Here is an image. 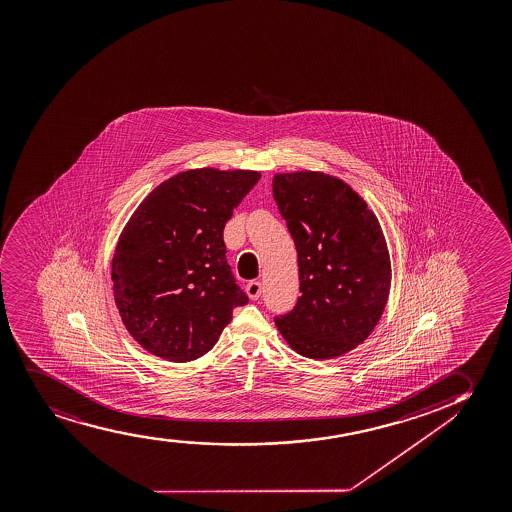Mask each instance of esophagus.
Returning a JSON list of instances; mask_svg holds the SVG:
<instances>
[{"instance_id": "obj_1", "label": "esophagus", "mask_w": 512, "mask_h": 512, "mask_svg": "<svg viewBox=\"0 0 512 512\" xmlns=\"http://www.w3.org/2000/svg\"><path fill=\"white\" fill-rule=\"evenodd\" d=\"M247 293L252 300H257L262 295V283L260 281H250L247 284Z\"/></svg>"}]
</instances>
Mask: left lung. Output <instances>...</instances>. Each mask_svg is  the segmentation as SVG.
Segmentation results:
<instances>
[{
	"mask_svg": "<svg viewBox=\"0 0 512 512\" xmlns=\"http://www.w3.org/2000/svg\"><path fill=\"white\" fill-rule=\"evenodd\" d=\"M272 193L298 255L300 291L274 319L297 354L333 359L354 350L383 316L392 265L378 217L347 183L324 172L276 174Z\"/></svg>",
	"mask_w": 512,
	"mask_h": 512,
	"instance_id": "left-lung-1",
	"label": "left lung"
}]
</instances>
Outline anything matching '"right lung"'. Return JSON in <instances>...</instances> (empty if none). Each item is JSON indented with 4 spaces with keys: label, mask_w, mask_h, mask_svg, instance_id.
<instances>
[{
    "label": "right lung",
    "mask_w": 512,
    "mask_h": 512,
    "mask_svg": "<svg viewBox=\"0 0 512 512\" xmlns=\"http://www.w3.org/2000/svg\"><path fill=\"white\" fill-rule=\"evenodd\" d=\"M260 179L257 171L191 169L139 203L114 260L115 305L146 352L190 362L214 347L248 297L226 259L224 226Z\"/></svg>",
    "instance_id": "obj_1"
}]
</instances>
